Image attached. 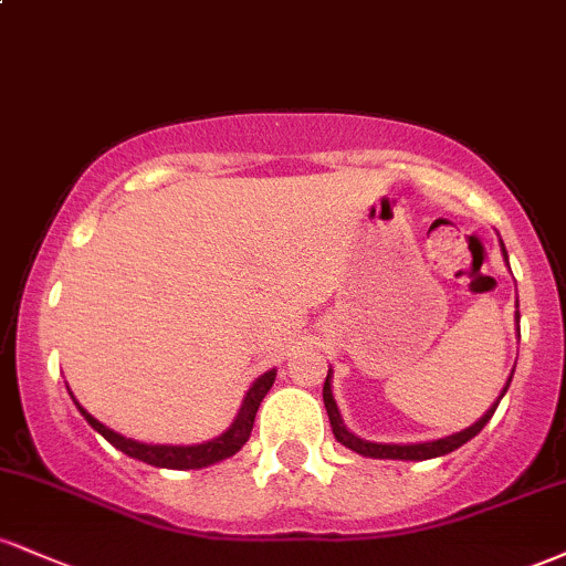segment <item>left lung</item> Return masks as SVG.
<instances>
[{
  "mask_svg": "<svg viewBox=\"0 0 566 566\" xmlns=\"http://www.w3.org/2000/svg\"><path fill=\"white\" fill-rule=\"evenodd\" d=\"M503 258L509 261V252H505L503 247ZM516 324H518V311H516ZM513 378V375H511ZM511 378L505 382L503 394L509 391L511 386ZM503 394L497 396V401L492 405L482 418L476 420V423L465 428V431L460 433H452V437H444V439H437V441H423V444H378V441H367V439H359L356 433H350L346 426H343V418H340V409H337L335 399H333V382H329V373H327V380H324V407H327V415H329V426H333V433L335 439L340 441L343 447H348V450L365 454V458H380V460H431V458H441V454H450L458 450V447H463L465 441H471L476 437L482 428L490 423V418L495 415V409L500 405V399H503Z\"/></svg>",
  "mask_w": 566,
  "mask_h": 566,
  "instance_id": "1",
  "label": "left lung"
}]
</instances>
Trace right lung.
Returning a JSON list of instances; mask_svg holds the SVG:
<instances>
[{
	"instance_id": "add662e5",
	"label": "right lung",
	"mask_w": 566,
	"mask_h": 566,
	"mask_svg": "<svg viewBox=\"0 0 566 566\" xmlns=\"http://www.w3.org/2000/svg\"><path fill=\"white\" fill-rule=\"evenodd\" d=\"M274 380H276V369H269V373H263L261 378L252 382L250 391H247L244 401H242V409H239V415L233 418L229 431L220 433V437H216V439L205 441V444H191V447L143 444V441L127 439V437H122V433L112 431L108 426H103L101 420H95L93 415H90L87 409H84L80 401L74 399V396H71V399H74L76 409H80V412L84 415V420H87V423L93 426L103 439L112 441V444L119 452H125L135 460H143V463H148V465H157V469L186 471V469H205V465L220 463V460L231 458V454H237L239 450H242L244 441L250 439V431H252V423H255L258 407H261L263 396L269 394V388L274 386Z\"/></svg>"
}]
</instances>
